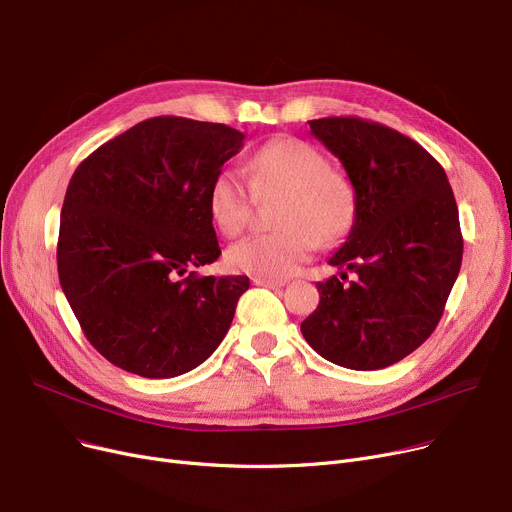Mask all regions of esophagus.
<instances>
[{
    "label": "esophagus",
    "instance_id": "obj_1",
    "mask_svg": "<svg viewBox=\"0 0 512 512\" xmlns=\"http://www.w3.org/2000/svg\"><path fill=\"white\" fill-rule=\"evenodd\" d=\"M255 286H263V288H282L286 286V280H265V278H253Z\"/></svg>",
    "mask_w": 512,
    "mask_h": 512
}]
</instances>
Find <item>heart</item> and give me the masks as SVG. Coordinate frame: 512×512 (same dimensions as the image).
<instances>
[{
  "label": "heart",
  "mask_w": 512,
  "mask_h": 512,
  "mask_svg": "<svg viewBox=\"0 0 512 512\" xmlns=\"http://www.w3.org/2000/svg\"><path fill=\"white\" fill-rule=\"evenodd\" d=\"M249 179L234 166H222L208 187V212L228 236L251 218L257 195L284 193L274 232L251 234L234 243L226 261L243 274L284 280L309 261L317 245H333L350 232L356 201L350 185L331 173L329 160L302 140H278L249 160Z\"/></svg>",
  "instance_id": "heart-1"
}]
</instances>
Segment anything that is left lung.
<instances>
[{
    "mask_svg": "<svg viewBox=\"0 0 512 512\" xmlns=\"http://www.w3.org/2000/svg\"><path fill=\"white\" fill-rule=\"evenodd\" d=\"M309 125L356 193L350 234L329 259L356 280L319 282L300 331L333 364L387 368L420 348L445 311L463 257L457 201L445 168L407 135L360 117Z\"/></svg>",
    "mask_w": 512,
    "mask_h": 512,
    "instance_id": "left-lung-1",
    "label": "left lung"
}]
</instances>
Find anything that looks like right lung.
I'll list each match as a JSON object with an SVG mask.
<instances>
[{"label":"right lung","mask_w":512,"mask_h":512,"mask_svg":"<svg viewBox=\"0 0 512 512\" xmlns=\"http://www.w3.org/2000/svg\"><path fill=\"white\" fill-rule=\"evenodd\" d=\"M222 123L154 117L94 150L67 185L57 241L61 290L111 364L170 379L208 360L247 276H197L220 245L212 177L243 148Z\"/></svg>","instance_id":"right-lung-1"}]
</instances>
